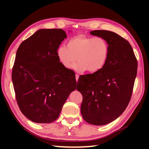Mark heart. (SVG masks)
I'll list each match as a JSON object with an SVG mask.
<instances>
[{"label": "heart", "mask_w": 149, "mask_h": 149, "mask_svg": "<svg viewBox=\"0 0 149 149\" xmlns=\"http://www.w3.org/2000/svg\"><path fill=\"white\" fill-rule=\"evenodd\" d=\"M100 50L97 46L94 45H91L90 55H91V58H92V60H93V61L97 60L100 57Z\"/></svg>", "instance_id": "1"}]
</instances>
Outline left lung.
Listing matches in <instances>:
<instances>
[{"label":"left lung","instance_id":"8db88e82","mask_svg":"<svg viewBox=\"0 0 149 149\" xmlns=\"http://www.w3.org/2000/svg\"><path fill=\"white\" fill-rule=\"evenodd\" d=\"M66 38L61 29H40L18 48L12 69L16 100L21 112L33 122L58 119L76 88L75 72L59 62L58 49Z\"/></svg>","mask_w":149,"mask_h":149}]
</instances>
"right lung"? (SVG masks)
I'll return each instance as SVG.
<instances>
[{
  "mask_svg": "<svg viewBox=\"0 0 149 149\" xmlns=\"http://www.w3.org/2000/svg\"><path fill=\"white\" fill-rule=\"evenodd\" d=\"M108 44L107 58L100 69L81 75L77 90L83 95L81 112L90 124L103 125L113 122L130 102L137 74L138 62L130 43L115 33L91 31Z\"/></svg>",
  "mask_w": 149,
  "mask_h": 149,
  "instance_id": "add662e5",
  "label": "right lung"
}]
</instances>
